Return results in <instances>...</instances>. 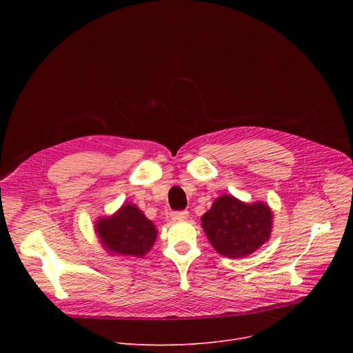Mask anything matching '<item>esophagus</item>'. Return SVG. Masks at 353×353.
Masks as SVG:
<instances>
[{
    "label": "esophagus",
    "instance_id": "34e87169",
    "mask_svg": "<svg viewBox=\"0 0 353 353\" xmlns=\"http://www.w3.org/2000/svg\"><path fill=\"white\" fill-rule=\"evenodd\" d=\"M170 217H172V220H174V221H180V220H184V219L189 217V212H188V210L172 212V213H170Z\"/></svg>",
    "mask_w": 353,
    "mask_h": 353
}]
</instances>
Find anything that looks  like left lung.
<instances>
[{"label": "left lung", "mask_w": 353, "mask_h": 353, "mask_svg": "<svg viewBox=\"0 0 353 353\" xmlns=\"http://www.w3.org/2000/svg\"><path fill=\"white\" fill-rule=\"evenodd\" d=\"M201 228L216 252L239 259L252 254L270 239L273 213L263 201L248 205L223 194L201 216Z\"/></svg>", "instance_id": "8db88e82"}]
</instances>
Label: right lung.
<instances>
[{"instance_id": "right-lung-1", "label": "right lung", "mask_w": 353, "mask_h": 353, "mask_svg": "<svg viewBox=\"0 0 353 353\" xmlns=\"http://www.w3.org/2000/svg\"><path fill=\"white\" fill-rule=\"evenodd\" d=\"M94 229L100 243L111 254L141 257L157 239L153 221L132 203H125L113 216L100 217Z\"/></svg>"}]
</instances>
